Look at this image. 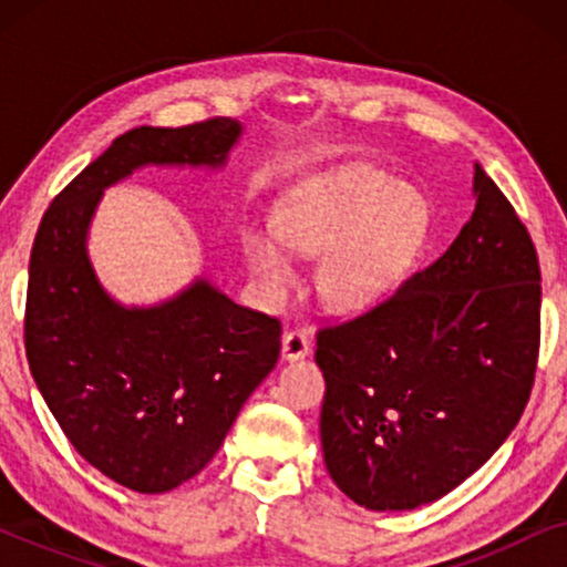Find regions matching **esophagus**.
I'll return each instance as SVG.
<instances>
[{"label":"esophagus","mask_w":567,"mask_h":567,"mask_svg":"<svg viewBox=\"0 0 567 567\" xmlns=\"http://www.w3.org/2000/svg\"><path fill=\"white\" fill-rule=\"evenodd\" d=\"M281 353H284L286 361L305 359V355L309 353V338H307L301 330H289V332H286V336H284Z\"/></svg>","instance_id":"34e87169"}]
</instances>
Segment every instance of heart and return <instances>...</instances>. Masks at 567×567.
<instances>
[{
    "instance_id": "heart-1",
    "label": "heart",
    "mask_w": 567,
    "mask_h": 567,
    "mask_svg": "<svg viewBox=\"0 0 567 567\" xmlns=\"http://www.w3.org/2000/svg\"><path fill=\"white\" fill-rule=\"evenodd\" d=\"M431 208L415 188L374 169H338L301 185L281 206L276 229L301 252H324L315 284L332 307H371L405 276L425 243ZM281 239L266 229L247 235V260L268 289L289 284Z\"/></svg>"
}]
</instances>
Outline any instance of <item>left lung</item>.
<instances>
[{
	"mask_svg": "<svg viewBox=\"0 0 567 567\" xmlns=\"http://www.w3.org/2000/svg\"><path fill=\"white\" fill-rule=\"evenodd\" d=\"M475 212L429 268L351 320L317 330L324 467L371 511L454 491L522 417L539 355V260L475 165Z\"/></svg>",
	"mask_w": 567,
	"mask_h": 567,
	"instance_id": "8db88e82",
	"label": "left lung"
}]
</instances>
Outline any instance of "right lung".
I'll use <instances>...</instances> for the list:
<instances>
[{"instance_id":"obj_1","label":"right lung","mask_w":567,"mask_h":567,"mask_svg":"<svg viewBox=\"0 0 567 567\" xmlns=\"http://www.w3.org/2000/svg\"><path fill=\"white\" fill-rule=\"evenodd\" d=\"M239 134L231 118L131 128L51 200L38 227L25 301L30 374L76 452L128 491L167 493L212 462L276 367L281 322L204 278L165 305H115L90 266V219L100 193L136 167H219Z\"/></svg>"}]
</instances>
